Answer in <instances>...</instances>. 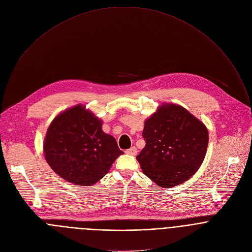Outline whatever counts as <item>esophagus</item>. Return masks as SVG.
<instances>
[{
  "mask_svg": "<svg viewBox=\"0 0 252 252\" xmlns=\"http://www.w3.org/2000/svg\"><path fill=\"white\" fill-rule=\"evenodd\" d=\"M126 154H128V155H131V156H135L136 154H137V149L135 148V147H132V148H130V149H128V150H126V152H125Z\"/></svg>",
  "mask_w": 252,
  "mask_h": 252,
  "instance_id": "34e87169",
  "label": "esophagus"
}]
</instances>
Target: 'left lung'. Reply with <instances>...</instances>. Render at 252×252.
Returning a JSON list of instances; mask_svg holds the SVG:
<instances>
[{
	"instance_id": "8db88e82",
	"label": "left lung",
	"mask_w": 252,
	"mask_h": 252,
	"mask_svg": "<svg viewBox=\"0 0 252 252\" xmlns=\"http://www.w3.org/2000/svg\"><path fill=\"white\" fill-rule=\"evenodd\" d=\"M145 148L137 156L145 175L164 188L182 184L201 166L209 133L205 124L181 105L162 103L146 119Z\"/></svg>"
}]
</instances>
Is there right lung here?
<instances>
[{"mask_svg":"<svg viewBox=\"0 0 252 252\" xmlns=\"http://www.w3.org/2000/svg\"><path fill=\"white\" fill-rule=\"evenodd\" d=\"M44 157L50 167L68 182L90 186L100 180L124 154L115 138L102 131V120L85 105L59 113L47 129Z\"/></svg>","mask_w":252,"mask_h":252,"instance_id":"1","label":"right lung"}]
</instances>
